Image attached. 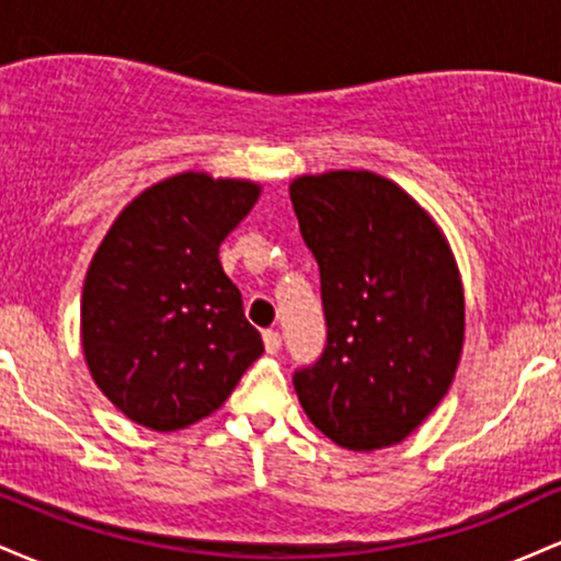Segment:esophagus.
I'll use <instances>...</instances> for the list:
<instances>
[{
  "mask_svg": "<svg viewBox=\"0 0 561 561\" xmlns=\"http://www.w3.org/2000/svg\"><path fill=\"white\" fill-rule=\"evenodd\" d=\"M263 345H266V353H279L282 334L276 330H266V332H263Z\"/></svg>",
  "mask_w": 561,
  "mask_h": 561,
  "instance_id": "34e87169",
  "label": "esophagus"
}]
</instances>
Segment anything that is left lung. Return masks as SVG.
Listing matches in <instances>:
<instances>
[{
	"label": "left lung",
	"instance_id": "left-lung-1",
	"mask_svg": "<svg viewBox=\"0 0 561 561\" xmlns=\"http://www.w3.org/2000/svg\"><path fill=\"white\" fill-rule=\"evenodd\" d=\"M319 263L327 347L293 385L313 427L347 450L396 446L443 401L465 347V287L435 218L375 171L289 184Z\"/></svg>",
	"mask_w": 561,
	"mask_h": 561
}]
</instances>
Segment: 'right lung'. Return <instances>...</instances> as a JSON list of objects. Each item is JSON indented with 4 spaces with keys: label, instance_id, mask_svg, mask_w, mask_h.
Here are the masks:
<instances>
[{
    "label": "right lung",
    "instance_id": "right-lung-1",
    "mask_svg": "<svg viewBox=\"0 0 561 561\" xmlns=\"http://www.w3.org/2000/svg\"><path fill=\"white\" fill-rule=\"evenodd\" d=\"M261 197L250 179L184 171L121 210L89 263L81 347L121 414L156 433L221 409L263 353L218 248Z\"/></svg>",
    "mask_w": 561,
    "mask_h": 561
}]
</instances>
